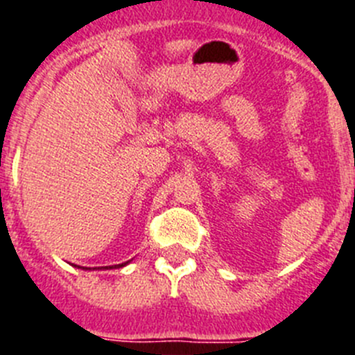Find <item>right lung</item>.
Returning a JSON list of instances; mask_svg holds the SVG:
<instances>
[{"label":"right lung","mask_w":355,"mask_h":355,"mask_svg":"<svg viewBox=\"0 0 355 355\" xmlns=\"http://www.w3.org/2000/svg\"><path fill=\"white\" fill-rule=\"evenodd\" d=\"M127 263H129V261H125V263H118V265H113V267H101V269H120V267H125Z\"/></svg>","instance_id":"right-lung-1"}]
</instances>
